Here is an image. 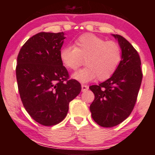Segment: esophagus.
<instances>
[{"instance_id":"1","label":"esophagus","mask_w":155,"mask_h":155,"mask_svg":"<svg viewBox=\"0 0 155 155\" xmlns=\"http://www.w3.org/2000/svg\"><path fill=\"white\" fill-rule=\"evenodd\" d=\"M89 89V87L87 85H85V84H81V91L82 92H84V91H87Z\"/></svg>"}]
</instances>
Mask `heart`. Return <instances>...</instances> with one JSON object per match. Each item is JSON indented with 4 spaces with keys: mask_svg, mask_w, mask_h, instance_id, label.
<instances>
[{
    "mask_svg": "<svg viewBox=\"0 0 155 155\" xmlns=\"http://www.w3.org/2000/svg\"><path fill=\"white\" fill-rule=\"evenodd\" d=\"M63 65L76 71L83 64L87 65L73 75L81 82H88L97 77L99 81L109 79L114 74L122 59V50L117 42L106 41L92 33H84L74 41V47L66 46L60 51Z\"/></svg>",
    "mask_w": 155,
    "mask_h": 155,
    "instance_id": "b5f03b06",
    "label": "heart"
}]
</instances>
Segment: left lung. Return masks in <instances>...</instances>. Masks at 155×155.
<instances>
[{"instance_id": "8db88e82", "label": "left lung", "mask_w": 155, "mask_h": 155, "mask_svg": "<svg viewBox=\"0 0 155 155\" xmlns=\"http://www.w3.org/2000/svg\"><path fill=\"white\" fill-rule=\"evenodd\" d=\"M112 35L118 41L122 60L109 79L90 87L95 95L90 106L92 117L104 127H114L129 117L136 104L143 77L138 51L122 35Z\"/></svg>"}]
</instances>
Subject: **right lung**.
<instances>
[{"mask_svg": "<svg viewBox=\"0 0 155 155\" xmlns=\"http://www.w3.org/2000/svg\"><path fill=\"white\" fill-rule=\"evenodd\" d=\"M64 35L37 33L25 43L17 56L16 76L22 104L30 116L44 126L62 122L69 103L81 90L79 81L69 79L60 60Z\"/></svg>", "mask_w": 155, "mask_h": 155, "instance_id": "add662e5", "label": "right lung"}]
</instances>
